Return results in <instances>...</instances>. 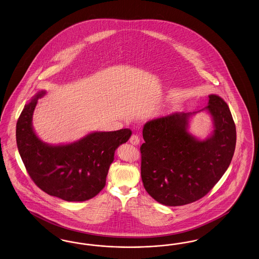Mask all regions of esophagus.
Returning <instances> with one entry per match:
<instances>
[{"label": "esophagus", "instance_id": "obj_1", "mask_svg": "<svg viewBox=\"0 0 259 259\" xmlns=\"http://www.w3.org/2000/svg\"><path fill=\"white\" fill-rule=\"evenodd\" d=\"M130 143L133 145H138L140 144V138L138 135H132L130 138Z\"/></svg>", "mask_w": 259, "mask_h": 259}]
</instances>
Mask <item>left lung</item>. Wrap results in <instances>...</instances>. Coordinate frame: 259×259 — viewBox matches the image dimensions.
<instances>
[{"label":"left lung","instance_id":"left-lung-1","mask_svg":"<svg viewBox=\"0 0 259 259\" xmlns=\"http://www.w3.org/2000/svg\"><path fill=\"white\" fill-rule=\"evenodd\" d=\"M207 111L213 131L204 140L189 132L197 114L175 113L147 121L143 129L141 175L146 192L161 204L180 206L197 201L228 169L236 145V128L228 104L210 94Z\"/></svg>","mask_w":259,"mask_h":259}]
</instances>
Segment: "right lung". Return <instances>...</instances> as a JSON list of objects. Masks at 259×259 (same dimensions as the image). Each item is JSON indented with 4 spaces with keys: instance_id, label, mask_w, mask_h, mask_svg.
I'll list each match as a JSON object with an SVG mask.
<instances>
[{
    "instance_id": "add662e5",
    "label": "right lung",
    "mask_w": 259,
    "mask_h": 259,
    "mask_svg": "<svg viewBox=\"0 0 259 259\" xmlns=\"http://www.w3.org/2000/svg\"><path fill=\"white\" fill-rule=\"evenodd\" d=\"M45 93H36L18 118L16 143L21 159L32 181L46 194L66 201L91 199L106 185L114 151L132 132H93L71 144H46L34 133L31 122L37 100Z\"/></svg>"
}]
</instances>
